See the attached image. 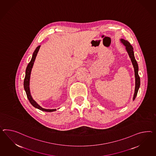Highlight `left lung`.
Returning <instances> with one entry per match:
<instances>
[{
  "instance_id": "8db88e82",
  "label": "left lung",
  "mask_w": 156,
  "mask_h": 156,
  "mask_svg": "<svg viewBox=\"0 0 156 156\" xmlns=\"http://www.w3.org/2000/svg\"><path fill=\"white\" fill-rule=\"evenodd\" d=\"M120 41L126 46V49L128 52V55H129V56L132 62V65H133V68H134L135 76V93H134L133 98V100L134 101L136 98L137 94V92L139 90V89L140 88V77L138 74V71H139L138 64H137V63L135 56H134L133 48L132 45L130 44V43L128 41L124 40L123 39H120Z\"/></svg>"
}]
</instances>
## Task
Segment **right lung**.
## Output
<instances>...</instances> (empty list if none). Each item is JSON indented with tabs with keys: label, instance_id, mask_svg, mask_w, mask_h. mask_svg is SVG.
Wrapping results in <instances>:
<instances>
[{
	"label": "right lung",
	"instance_id": "obj_1",
	"mask_svg": "<svg viewBox=\"0 0 156 156\" xmlns=\"http://www.w3.org/2000/svg\"><path fill=\"white\" fill-rule=\"evenodd\" d=\"M41 46H38L36 50H34V51L33 54V56H32V59L30 62L29 63V64L27 66V67L26 69V71H25V79L24 81V89L26 92L27 96L28 97V100L29 101V102H30V104L34 107L37 108L40 110L44 111V112H52L56 111V109H46L44 108H42L33 99L32 96L30 94V88H29V81H30V73H31V71H32V67L33 66L34 64V62L36 59V56L37 55V53L38 52V50L40 48Z\"/></svg>",
	"mask_w": 156,
	"mask_h": 156
}]
</instances>
